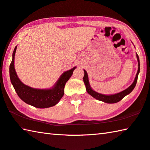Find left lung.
<instances>
[{
  "instance_id": "left-lung-1",
  "label": "left lung",
  "mask_w": 150,
  "mask_h": 150,
  "mask_svg": "<svg viewBox=\"0 0 150 150\" xmlns=\"http://www.w3.org/2000/svg\"><path fill=\"white\" fill-rule=\"evenodd\" d=\"M137 60H138V71L137 75H136L135 79L134 80V82L132 83V84L130 85L129 87H128L127 89L124 90L119 93L117 94H100L99 92H97L95 91H94L93 89L91 88V85H90L89 83V80H88V74H87V72L84 69V75L83 77V81L84 83L85 84L86 86V90L88 93L92 96L94 98H96L98 100H100V101L103 102L105 103H117L121 100L125 96H126L127 95L129 94L130 92H131L133 89L134 88V87L137 84V80H138V74L140 73V59H139V57H138V55L137 53Z\"/></svg>"
}]
</instances>
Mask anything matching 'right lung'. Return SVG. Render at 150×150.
<instances>
[{
  "instance_id": "obj_1",
  "label": "right lung",
  "mask_w": 150,
  "mask_h": 150,
  "mask_svg": "<svg viewBox=\"0 0 150 150\" xmlns=\"http://www.w3.org/2000/svg\"><path fill=\"white\" fill-rule=\"evenodd\" d=\"M17 46L12 54V60L10 65V78L11 83L18 96L24 102L37 108H48L56 105L64 96V87L67 81L71 77L73 71L77 67H73L64 72L58 81L50 88H35L23 84L18 78L14 67L15 54Z\"/></svg>"
}]
</instances>
